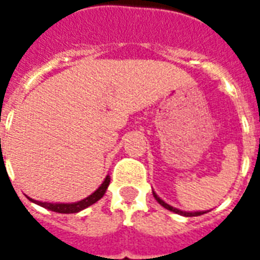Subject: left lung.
<instances>
[{
	"instance_id": "1",
	"label": "left lung",
	"mask_w": 260,
	"mask_h": 260,
	"mask_svg": "<svg viewBox=\"0 0 260 260\" xmlns=\"http://www.w3.org/2000/svg\"><path fill=\"white\" fill-rule=\"evenodd\" d=\"M152 194H154L155 200H156V201H158L159 204H160V205L163 206V208H166L167 210H171V212H174V213L182 214V216H186V217H193V216H201V214L206 213V212H191V213H190V212H183V210H179V209H177V208H173V206H170V205H169V204H166V202L163 201V200H160V198H159L158 196H156V194L154 193V191H152Z\"/></svg>"
}]
</instances>
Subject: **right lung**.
Masks as SVG:
<instances>
[{
    "instance_id": "1",
    "label": "right lung",
    "mask_w": 260,
    "mask_h": 260,
    "mask_svg": "<svg viewBox=\"0 0 260 260\" xmlns=\"http://www.w3.org/2000/svg\"><path fill=\"white\" fill-rule=\"evenodd\" d=\"M110 178L109 175L105 178V181L102 182V185L98 187L95 191H94L91 196H89L87 198L82 200V201L74 202V204H51V202H40V201H35L32 198H29L30 201L38 204V205L43 206L48 210H52V212H56V213H77L79 210L85 209L87 206L93 205L94 202H97L100 198H102V196L105 194L108 186H109Z\"/></svg>"
}]
</instances>
